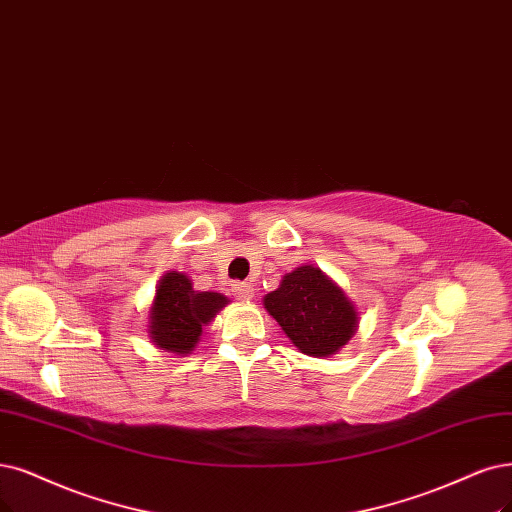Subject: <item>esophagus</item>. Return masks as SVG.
<instances>
[{
  "mask_svg": "<svg viewBox=\"0 0 512 512\" xmlns=\"http://www.w3.org/2000/svg\"><path fill=\"white\" fill-rule=\"evenodd\" d=\"M232 291H234V297L240 301H251L255 297V289L253 285H249V282H238Z\"/></svg>",
  "mask_w": 512,
  "mask_h": 512,
  "instance_id": "34e87169",
  "label": "esophagus"
}]
</instances>
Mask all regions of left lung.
<instances>
[{"label":"left lung","instance_id":"obj_1","mask_svg":"<svg viewBox=\"0 0 512 512\" xmlns=\"http://www.w3.org/2000/svg\"><path fill=\"white\" fill-rule=\"evenodd\" d=\"M263 308L301 354L316 358L342 350L361 320L346 291L312 263L282 276L280 287L263 297Z\"/></svg>","mask_w":512,"mask_h":512}]
</instances>
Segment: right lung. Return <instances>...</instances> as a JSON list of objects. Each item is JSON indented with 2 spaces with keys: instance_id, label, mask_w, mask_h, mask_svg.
<instances>
[{
  "instance_id": "add662e5",
  "label": "right lung",
  "mask_w": 512,
  "mask_h": 512,
  "mask_svg": "<svg viewBox=\"0 0 512 512\" xmlns=\"http://www.w3.org/2000/svg\"><path fill=\"white\" fill-rule=\"evenodd\" d=\"M230 299L215 291H196L183 272H166L147 314V337L156 348L175 356L192 354L202 329Z\"/></svg>"
}]
</instances>
